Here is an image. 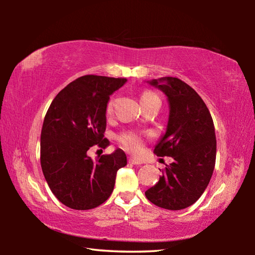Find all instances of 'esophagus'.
I'll use <instances>...</instances> for the list:
<instances>
[{
	"instance_id": "34e87169",
	"label": "esophagus",
	"mask_w": 255,
	"mask_h": 255,
	"mask_svg": "<svg viewBox=\"0 0 255 255\" xmlns=\"http://www.w3.org/2000/svg\"><path fill=\"white\" fill-rule=\"evenodd\" d=\"M128 162H129V163H130V164H135V165H140V164H143V162L138 161V159H136V158H133V157H129V159H128Z\"/></svg>"
}]
</instances>
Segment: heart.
<instances>
[{
    "label": "heart",
    "instance_id": "heart-1",
    "mask_svg": "<svg viewBox=\"0 0 255 255\" xmlns=\"http://www.w3.org/2000/svg\"><path fill=\"white\" fill-rule=\"evenodd\" d=\"M152 99H158V97L154 92L148 91V90L147 91H144L140 96V101L152 100ZM112 108H114V99H110L107 106V114H111ZM120 140H122L125 148L131 153L137 154L143 148V140H141L140 136L137 135V133H126V135H123L120 137Z\"/></svg>",
    "mask_w": 255,
    "mask_h": 255
}]
</instances>
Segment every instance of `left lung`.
<instances>
[{
	"label": "left lung",
	"mask_w": 255,
	"mask_h": 255,
	"mask_svg": "<svg viewBox=\"0 0 255 255\" xmlns=\"http://www.w3.org/2000/svg\"><path fill=\"white\" fill-rule=\"evenodd\" d=\"M147 83L165 94L169 102L166 130L155 146L157 156H171L158 182L145 192L161 208L180 210L199 199L213 175L216 135L206 103L191 86L165 76Z\"/></svg>",
	"instance_id": "8db88e82"
}]
</instances>
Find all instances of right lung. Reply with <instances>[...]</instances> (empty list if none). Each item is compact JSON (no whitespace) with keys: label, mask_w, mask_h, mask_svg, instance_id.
I'll return each mask as SVG.
<instances>
[{"label":"right lung","mask_w":255,"mask_h":255,"mask_svg":"<svg viewBox=\"0 0 255 255\" xmlns=\"http://www.w3.org/2000/svg\"><path fill=\"white\" fill-rule=\"evenodd\" d=\"M124 77L81 76L64 88L51 102L40 136L42 173L55 197L76 210L103 204L114 191L116 174L127 165L117 148L96 161L88 150L106 148L107 106L110 96L126 83Z\"/></svg>","instance_id":"add662e5"}]
</instances>
